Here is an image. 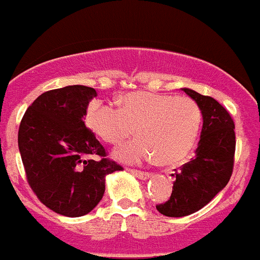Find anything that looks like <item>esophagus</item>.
Segmentation results:
<instances>
[{
  "label": "esophagus",
  "instance_id": "1",
  "mask_svg": "<svg viewBox=\"0 0 260 260\" xmlns=\"http://www.w3.org/2000/svg\"><path fill=\"white\" fill-rule=\"evenodd\" d=\"M130 172H132V173L134 174L135 177H138V178H139V180H143V181L148 180V178H150V177H151V174H150V173H147V172L134 171V169H133V171H130Z\"/></svg>",
  "mask_w": 260,
  "mask_h": 260
}]
</instances>
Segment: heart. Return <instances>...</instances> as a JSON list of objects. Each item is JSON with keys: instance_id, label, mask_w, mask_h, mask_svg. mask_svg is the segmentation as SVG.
Listing matches in <instances>:
<instances>
[{"instance_id": "obj_1", "label": "heart", "mask_w": 260, "mask_h": 260, "mask_svg": "<svg viewBox=\"0 0 260 260\" xmlns=\"http://www.w3.org/2000/svg\"><path fill=\"white\" fill-rule=\"evenodd\" d=\"M119 109L92 102L86 123L109 144H119L135 133L139 138L119 147L113 156L126 164H141L156 157L161 165H176L191 152L199 127L201 110L185 96L137 91L119 99Z\"/></svg>"}]
</instances>
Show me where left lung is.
Masks as SVG:
<instances>
[{"mask_svg": "<svg viewBox=\"0 0 260 260\" xmlns=\"http://www.w3.org/2000/svg\"><path fill=\"white\" fill-rule=\"evenodd\" d=\"M181 89L199 107L203 126L195 157L173 174L171 199L156 206L158 212L169 217L197 212L224 189L233 172L236 150L234 122L228 110L213 98Z\"/></svg>", "mask_w": 260, "mask_h": 260, "instance_id": "1", "label": "left lung"}]
</instances>
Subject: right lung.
Masks as SVG:
<instances>
[{"label":"right lung","instance_id":"1","mask_svg":"<svg viewBox=\"0 0 260 260\" xmlns=\"http://www.w3.org/2000/svg\"><path fill=\"white\" fill-rule=\"evenodd\" d=\"M91 87L66 86L41 93L23 116L18 146L27 181L41 203L59 215L79 217L105 191V177L122 168L105 158L104 147L84 125ZM103 157L96 162L91 155Z\"/></svg>","mask_w":260,"mask_h":260}]
</instances>
